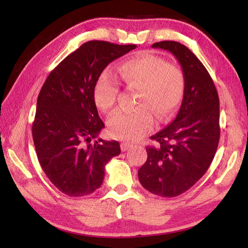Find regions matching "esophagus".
I'll use <instances>...</instances> for the list:
<instances>
[{
	"label": "esophagus",
	"instance_id": "34e87169",
	"mask_svg": "<svg viewBox=\"0 0 248 248\" xmlns=\"http://www.w3.org/2000/svg\"><path fill=\"white\" fill-rule=\"evenodd\" d=\"M120 148H121V151H123V152H124V151H127L130 148H132V144L129 143V142H121Z\"/></svg>",
	"mask_w": 248,
	"mask_h": 248
}]
</instances>
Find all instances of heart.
<instances>
[{"label": "heart", "instance_id": "obj_1", "mask_svg": "<svg viewBox=\"0 0 248 248\" xmlns=\"http://www.w3.org/2000/svg\"><path fill=\"white\" fill-rule=\"evenodd\" d=\"M124 82L138 89L136 104L131 111H117L108 120L111 137L136 141L153 125V115L158 123H165L182 103L186 78L178 65L167 63L154 54L143 53L125 60L119 68ZM119 86L110 70L99 74L94 87V99L99 109L109 111L114 108Z\"/></svg>", "mask_w": 248, "mask_h": 248}]
</instances>
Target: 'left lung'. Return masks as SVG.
Returning a JSON list of instances; mask_svg holds the SVG:
<instances>
[{
  "label": "left lung",
  "mask_w": 248,
  "mask_h": 248,
  "mask_svg": "<svg viewBox=\"0 0 248 248\" xmlns=\"http://www.w3.org/2000/svg\"><path fill=\"white\" fill-rule=\"evenodd\" d=\"M152 47L177 59L186 89L176 118L151 137L158 146L146 148L138 176L146 190L171 198L194 186L211 164L220 139V102L207 69L186 46L165 40Z\"/></svg>",
  "instance_id": "8db88e82"
}]
</instances>
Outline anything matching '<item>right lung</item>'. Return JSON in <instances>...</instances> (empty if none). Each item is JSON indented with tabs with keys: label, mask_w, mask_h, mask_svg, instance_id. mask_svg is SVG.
I'll return each mask as SVG.
<instances>
[{
	"label": "right lung",
	"mask_w": 248,
	"mask_h": 248,
	"mask_svg": "<svg viewBox=\"0 0 248 248\" xmlns=\"http://www.w3.org/2000/svg\"><path fill=\"white\" fill-rule=\"evenodd\" d=\"M136 45L92 40L62 60L46 79L37 99L32 139L41 167L54 186L82 197L102 186L105 165L120 154L117 141L98 139L94 87L99 74Z\"/></svg>",
	"instance_id": "add662e5"
}]
</instances>
